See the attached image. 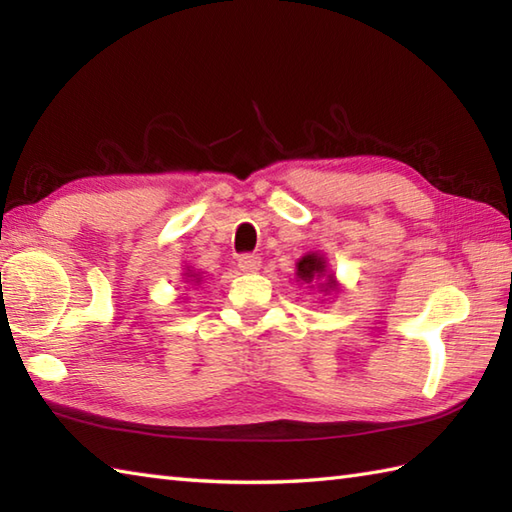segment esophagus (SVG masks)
<instances>
[{
  "label": "esophagus",
  "instance_id": "1",
  "mask_svg": "<svg viewBox=\"0 0 512 512\" xmlns=\"http://www.w3.org/2000/svg\"><path fill=\"white\" fill-rule=\"evenodd\" d=\"M237 264L244 270V273H255V270H259V266H262V259H259L257 255L246 253V255H239Z\"/></svg>",
  "mask_w": 512,
  "mask_h": 512
}]
</instances>
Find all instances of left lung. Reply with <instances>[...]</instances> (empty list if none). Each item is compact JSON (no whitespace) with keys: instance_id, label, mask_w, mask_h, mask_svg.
Segmentation results:
<instances>
[{"instance_id":"left-lung-1","label":"left lung","mask_w":512,"mask_h":512,"mask_svg":"<svg viewBox=\"0 0 512 512\" xmlns=\"http://www.w3.org/2000/svg\"><path fill=\"white\" fill-rule=\"evenodd\" d=\"M328 273V264H325V257L319 253H308L303 255L297 262V281H303V284H314L319 286V281L323 279L321 290L323 292H336L339 290V284H336L334 275H325Z\"/></svg>"}]
</instances>
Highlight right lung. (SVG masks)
<instances>
[{
	"instance_id": "1",
	"label": "right lung",
	"mask_w": 512,
	"mask_h": 512,
	"mask_svg": "<svg viewBox=\"0 0 512 512\" xmlns=\"http://www.w3.org/2000/svg\"><path fill=\"white\" fill-rule=\"evenodd\" d=\"M184 277H187L189 281H193V284H200V275L198 273H184Z\"/></svg>"
}]
</instances>
